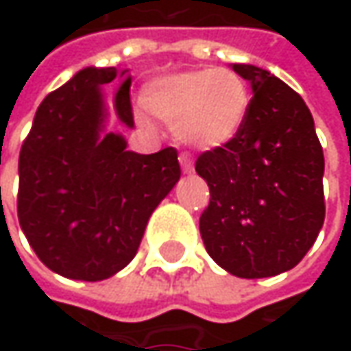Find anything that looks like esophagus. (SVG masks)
Here are the masks:
<instances>
[{"label": "esophagus", "mask_w": 351, "mask_h": 351, "mask_svg": "<svg viewBox=\"0 0 351 351\" xmlns=\"http://www.w3.org/2000/svg\"><path fill=\"white\" fill-rule=\"evenodd\" d=\"M180 164H182V169L185 173H191L193 171V158L189 152H182L180 154Z\"/></svg>", "instance_id": "esophagus-1"}]
</instances>
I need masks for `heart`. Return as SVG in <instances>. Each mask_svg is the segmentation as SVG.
Segmentation results:
<instances>
[{
	"instance_id": "obj_1",
	"label": "heart",
	"mask_w": 351,
	"mask_h": 351,
	"mask_svg": "<svg viewBox=\"0 0 351 351\" xmlns=\"http://www.w3.org/2000/svg\"><path fill=\"white\" fill-rule=\"evenodd\" d=\"M144 107L173 127L176 138L197 150L234 141L252 107L248 84L224 68H201L164 75L142 95Z\"/></svg>"
}]
</instances>
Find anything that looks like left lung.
<instances>
[{"mask_svg":"<svg viewBox=\"0 0 351 351\" xmlns=\"http://www.w3.org/2000/svg\"><path fill=\"white\" fill-rule=\"evenodd\" d=\"M252 86V107L234 141L197 158L209 207L199 230L209 256L236 277L293 269L324 223V154L303 97L267 70L232 64Z\"/></svg>","mask_w":351,"mask_h":351,"instance_id":"left-lung-1","label":"left lung"}]
</instances>
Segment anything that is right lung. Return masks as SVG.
Here are the masks:
<instances>
[{
    "label": "right lung",
    "mask_w": 351,
    "mask_h": 351,
    "mask_svg": "<svg viewBox=\"0 0 351 351\" xmlns=\"http://www.w3.org/2000/svg\"><path fill=\"white\" fill-rule=\"evenodd\" d=\"M115 77V68H86L48 93L21 146V228L38 260L68 279L101 281L128 265L150 215L182 176L176 148L136 154L121 134H103L101 88ZM115 111L134 127L130 77Z\"/></svg>",
    "instance_id": "right-lung-1"
}]
</instances>
